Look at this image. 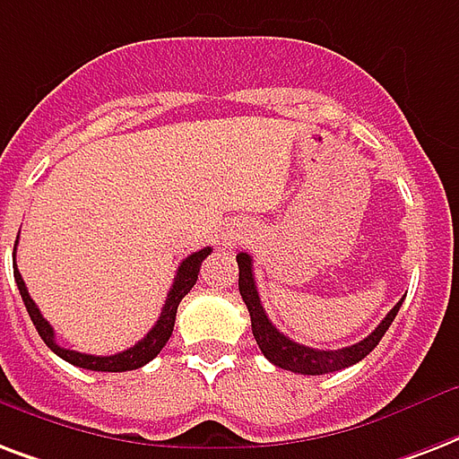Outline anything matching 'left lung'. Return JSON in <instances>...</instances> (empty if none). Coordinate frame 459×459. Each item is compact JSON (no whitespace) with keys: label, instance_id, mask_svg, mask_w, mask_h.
Here are the masks:
<instances>
[{"label":"left lung","instance_id":"obj_1","mask_svg":"<svg viewBox=\"0 0 459 459\" xmlns=\"http://www.w3.org/2000/svg\"><path fill=\"white\" fill-rule=\"evenodd\" d=\"M238 289H240V296H243L245 306H247V313H250V323H253V334L255 342L260 346V351L267 356L269 361L279 366V368L291 370V373H300V376H325V373H334V370L349 368L354 366L361 359L373 351L377 346V342L383 339V334L387 332V327L393 325L394 315L400 310L402 300L397 306L385 315L383 323L377 325L376 330L370 332L368 337L361 339L359 344L344 346V349H337V351H325V349H310L306 344H299L279 332L272 325V320L264 313L262 307L260 293H257V284H255L253 274V257L247 253H238Z\"/></svg>","mask_w":459,"mask_h":459}]
</instances>
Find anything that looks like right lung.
<instances>
[{
    "mask_svg": "<svg viewBox=\"0 0 459 459\" xmlns=\"http://www.w3.org/2000/svg\"><path fill=\"white\" fill-rule=\"evenodd\" d=\"M19 243V240H16ZM212 253V247H202L199 253L187 255L183 262H180V267H178V274L173 279V286H170V291H168L166 306L160 310V317L156 320L149 334H146L142 342H136L134 346H129L127 351H120V354L113 356H91V354H79V351H72V349H65V346L57 344V339H55V330H52V325L45 320L38 306H35V300L28 296V289L23 284V276L13 264V279H16V286H19L21 299H23V306H26L28 315H30V320H33L35 330L40 334L45 344L50 346L52 351L59 356V359H65L72 366H79V368L86 370H100V373H122V370H136L146 366V363L156 359L160 354V349L166 346V342L173 334L175 327V313H178V306H180V300L190 293V289L197 284V274L199 267H202V262H204L206 255ZM13 257H16V245H13Z\"/></svg>",
    "mask_w": 459,
    "mask_h": 459,
    "instance_id": "add662e5",
    "label": "right lung"
}]
</instances>
